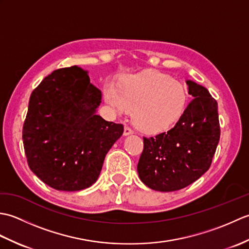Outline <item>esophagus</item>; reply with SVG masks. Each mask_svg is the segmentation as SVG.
I'll return each instance as SVG.
<instances>
[{
	"label": "esophagus",
	"mask_w": 249,
	"mask_h": 249,
	"mask_svg": "<svg viewBox=\"0 0 249 249\" xmlns=\"http://www.w3.org/2000/svg\"><path fill=\"white\" fill-rule=\"evenodd\" d=\"M133 133H134V131L131 130V128H129L128 126H125V127H124V136H129Z\"/></svg>",
	"instance_id": "obj_1"
}]
</instances>
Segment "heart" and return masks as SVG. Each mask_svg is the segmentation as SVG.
I'll return each instance as SVG.
<instances>
[{
	"instance_id": "heart-1",
	"label": "heart",
	"mask_w": 249,
	"mask_h": 249,
	"mask_svg": "<svg viewBox=\"0 0 249 249\" xmlns=\"http://www.w3.org/2000/svg\"><path fill=\"white\" fill-rule=\"evenodd\" d=\"M105 99L120 113L131 109V118L146 133L163 130L179 119L187 105L183 84L156 71L124 77L118 87L108 84Z\"/></svg>"
}]
</instances>
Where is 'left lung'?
<instances>
[{
	"label": "left lung",
	"mask_w": 249,
	"mask_h": 249,
	"mask_svg": "<svg viewBox=\"0 0 249 249\" xmlns=\"http://www.w3.org/2000/svg\"><path fill=\"white\" fill-rule=\"evenodd\" d=\"M193 96L181 118L167 133L143 138L137 166L141 182L157 192L188 186L209 170L220 128L217 103L204 87L186 80Z\"/></svg>",
	"instance_id": "obj_1"
}]
</instances>
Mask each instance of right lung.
Listing matches in <instances>:
<instances>
[{"mask_svg":"<svg viewBox=\"0 0 249 249\" xmlns=\"http://www.w3.org/2000/svg\"><path fill=\"white\" fill-rule=\"evenodd\" d=\"M102 92L80 67L51 72L31 94L22 139L29 167L48 186L64 192L97 181L122 124L97 114Z\"/></svg>","mask_w":249,"mask_h":249,"instance_id":"add662e5","label":"right lung"}]
</instances>
